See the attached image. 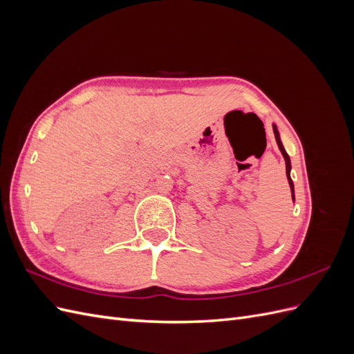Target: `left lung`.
I'll return each mask as SVG.
<instances>
[{"label":"left lung","instance_id":"left-lung-1","mask_svg":"<svg viewBox=\"0 0 354 354\" xmlns=\"http://www.w3.org/2000/svg\"><path fill=\"white\" fill-rule=\"evenodd\" d=\"M273 133H274V137H276V143H277V146H279L281 152H282V155H283V158H285V164H286V177H288L289 187H291V192H292V199H294V183H292V180H291V160H289V156H288V153L285 152L283 145H282V142H281V137H279V131H277L276 125H273Z\"/></svg>","mask_w":354,"mask_h":354}]
</instances>
